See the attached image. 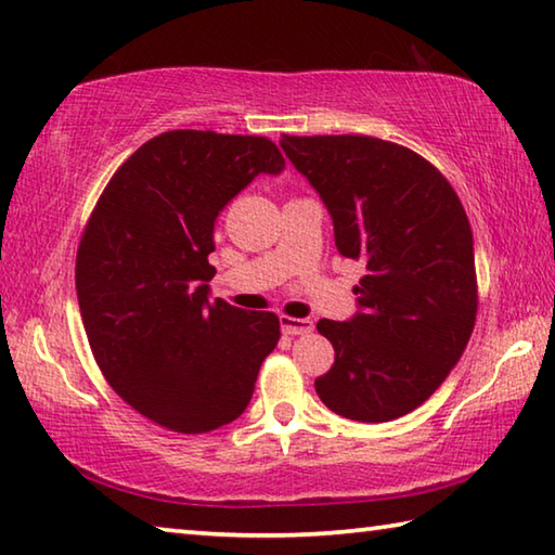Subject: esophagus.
<instances>
[{
  "instance_id": "1",
  "label": "esophagus",
  "mask_w": 555,
  "mask_h": 555,
  "mask_svg": "<svg viewBox=\"0 0 555 555\" xmlns=\"http://www.w3.org/2000/svg\"><path fill=\"white\" fill-rule=\"evenodd\" d=\"M281 330H284V335H308V332H312V320L308 318H288V315H281Z\"/></svg>"
}]
</instances>
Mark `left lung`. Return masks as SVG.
Returning a JSON list of instances; mask_svg holds the SVG:
<instances>
[{
  "label": "left lung",
  "instance_id": "obj_1",
  "mask_svg": "<svg viewBox=\"0 0 555 555\" xmlns=\"http://www.w3.org/2000/svg\"><path fill=\"white\" fill-rule=\"evenodd\" d=\"M279 145L325 204L339 255L366 264L354 315L318 322L335 347L318 396L357 422L408 415L459 364L476 325L466 210L437 167L388 140L284 135Z\"/></svg>",
  "mask_w": 555,
  "mask_h": 555
}]
</instances>
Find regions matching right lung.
Wrapping results in <instances>:
<instances>
[{"mask_svg":"<svg viewBox=\"0 0 555 555\" xmlns=\"http://www.w3.org/2000/svg\"><path fill=\"white\" fill-rule=\"evenodd\" d=\"M269 138L169 130L111 177L77 249V300L108 386L159 427L201 435L249 405L281 337L274 312L210 304L216 220L257 175Z\"/></svg>","mask_w":555,"mask_h":555,"instance_id":"add662e5","label":"right lung"}]
</instances>
